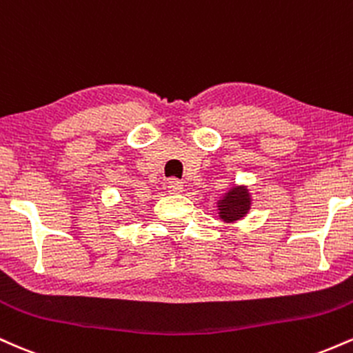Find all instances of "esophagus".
Masks as SVG:
<instances>
[{"instance_id":"obj_1","label":"esophagus","mask_w":353,"mask_h":353,"mask_svg":"<svg viewBox=\"0 0 353 353\" xmlns=\"http://www.w3.org/2000/svg\"><path fill=\"white\" fill-rule=\"evenodd\" d=\"M165 189H168L169 194H181L182 189H184V185H182L181 181L169 179L168 184H165Z\"/></svg>"}]
</instances>
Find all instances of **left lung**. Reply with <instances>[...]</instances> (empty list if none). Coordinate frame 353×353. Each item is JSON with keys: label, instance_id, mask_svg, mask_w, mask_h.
<instances>
[{"label": "left lung", "instance_id": "obj_1", "mask_svg": "<svg viewBox=\"0 0 353 353\" xmlns=\"http://www.w3.org/2000/svg\"><path fill=\"white\" fill-rule=\"evenodd\" d=\"M217 204V214L222 222H234L244 219L249 214L250 208H252V196H250L247 185L234 184L228 192L222 194L219 197Z\"/></svg>", "mask_w": 353, "mask_h": 353}]
</instances>
